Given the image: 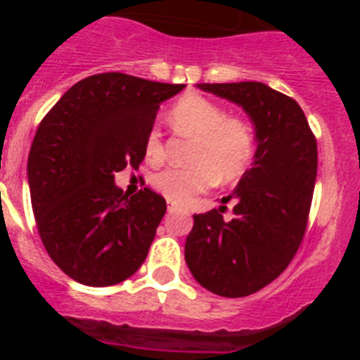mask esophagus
<instances>
[{"label": "esophagus", "mask_w": 360, "mask_h": 360, "mask_svg": "<svg viewBox=\"0 0 360 360\" xmlns=\"http://www.w3.org/2000/svg\"><path fill=\"white\" fill-rule=\"evenodd\" d=\"M176 207H178L176 203H169V205H167V211L173 212V211H176Z\"/></svg>", "instance_id": "34e87169"}]
</instances>
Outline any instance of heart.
<instances>
[{"instance_id": "b5f03b06", "label": "heart", "mask_w": 360, "mask_h": 360, "mask_svg": "<svg viewBox=\"0 0 360 360\" xmlns=\"http://www.w3.org/2000/svg\"><path fill=\"white\" fill-rule=\"evenodd\" d=\"M173 128L195 136L187 167H167L151 178V186L169 202L182 203L216 182L240 176L254 153V129L243 117L227 115L225 108L202 95H186L171 108ZM149 162L164 158L162 135L157 128L146 136Z\"/></svg>"}]
</instances>
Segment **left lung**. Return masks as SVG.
I'll list each match as a JSON object with an SVG mask.
<instances>
[{
	"label": "left lung",
	"mask_w": 360,
	"mask_h": 360,
	"mask_svg": "<svg viewBox=\"0 0 360 360\" xmlns=\"http://www.w3.org/2000/svg\"><path fill=\"white\" fill-rule=\"evenodd\" d=\"M200 88L249 113L257 149L252 167L229 196L238 200L234 216L224 219V205L219 211L195 214L186 262L209 292L245 297L274 281L303 241L317 176L316 135L294 98L263 82Z\"/></svg>",
	"instance_id": "left-lung-1"
}]
</instances>
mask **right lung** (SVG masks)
<instances>
[{"label": "right lung", "mask_w": 360, "mask_h": 360, "mask_svg": "<svg viewBox=\"0 0 360 360\" xmlns=\"http://www.w3.org/2000/svg\"><path fill=\"white\" fill-rule=\"evenodd\" d=\"M186 84L106 72L73 84L44 115L28 155V186L44 249L88 287H110L141 269L165 214L164 196H128L115 173L139 169L162 101Z\"/></svg>", "instance_id": "1"}]
</instances>
